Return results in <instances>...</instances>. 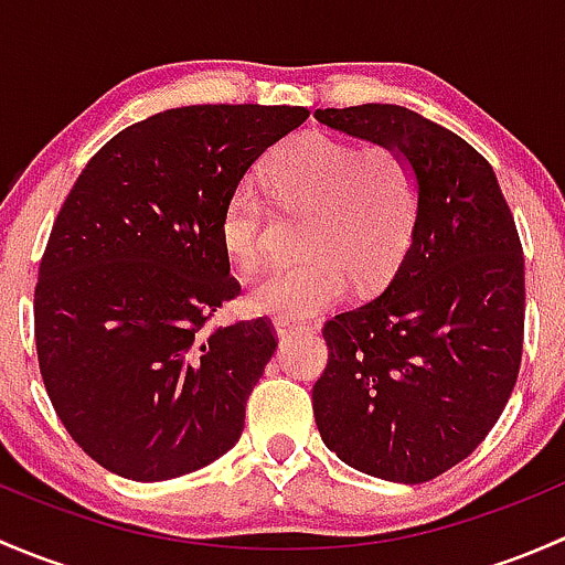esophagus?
<instances>
[{"instance_id": "34e87169", "label": "esophagus", "mask_w": 565, "mask_h": 565, "mask_svg": "<svg viewBox=\"0 0 565 565\" xmlns=\"http://www.w3.org/2000/svg\"><path fill=\"white\" fill-rule=\"evenodd\" d=\"M306 322H292V319H276V333L281 335V339H289V335H298V333H306Z\"/></svg>"}]
</instances>
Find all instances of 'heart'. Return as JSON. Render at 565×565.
Listing matches in <instances>:
<instances>
[{"mask_svg":"<svg viewBox=\"0 0 565 565\" xmlns=\"http://www.w3.org/2000/svg\"><path fill=\"white\" fill-rule=\"evenodd\" d=\"M267 188L287 210H311L300 265L276 267L248 295L256 315L303 319L339 303L350 276L374 287L391 276L413 241L420 185L413 163L388 145L358 147L328 134H300L267 158ZM267 202L237 182L221 213V246L254 273L265 259Z\"/></svg>","mask_w":565,"mask_h":565,"instance_id":"obj_1","label":"heart"}]
</instances>
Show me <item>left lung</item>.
<instances>
[{
	"mask_svg": "<svg viewBox=\"0 0 565 565\" xmlns=\"http://www.w3.org/2000/svg\"><path fill=\"white\" fill-rule=\"evenodd\" d=\"M347 136L396 147L418 174L413 241L383 295L322 328L317 429L366 476L424 483L470 457L514 391L525 339V256L492 167L404 106L317 108Z\"/></svg>",
	"mask_w": 565,
	"mask_h": 565,
	"instance_id": "1",
	"label": "left lung"
}]
</instances>
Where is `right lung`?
Returning <instances> with one entry per match:
<instances>
[{
	"mask_svg": "<svg viewBox=\"0 0 565 565\" xmlns=\"http://www.w3.org/2000/svg\"><path fill=\"white\" fill-rule=\"evenodd\" d=\"M303 106H182L108 139L67 193L35 287L45 391L100 467L167 481L241 440L276 352L265 317L210 328L241 295L221 213Z\"/></svg>",
	"mask_w": 565,
	"mask_h": 565,
	"instance_id": "add662e5",
	"label": "right lung"
}]
</instances>
